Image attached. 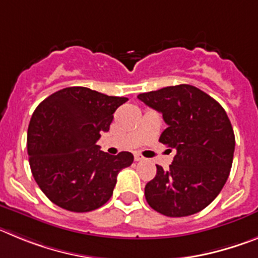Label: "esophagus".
Returning <instances> with one entry per match:
<instances>
[{
    "mask_svg": "<svg viewBox=\"0 0 258 258\" xmlns=\"http://www.w3.org/2000/svg\"><path fill=\"white\" fill-rule=\"evenodd\" d=\"M134 160H136V161H142V160H145V157H143L141 154H134Z\"/></svg>",
    "mask_w": 258,
    "mask_h": 258,
    "instance_id": "esophagus-1",
    "label": "esophagus"
}]
</instances>
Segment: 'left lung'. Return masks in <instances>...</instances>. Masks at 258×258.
Listing matches in <instances>:
<instances>
[{
  "label": "left lung",
  "instance_id": "1",
  "mask_svg": "<svg viewBox=\"0 0 258 258\" xmlns=\"http://www.w3.org/2000/svg\"><path fill=\"white\" fill-rule=\"evenodd\" d=\"M138 99L163 113L168 127L160 142L177 150L169 169L157 172L145 187L149 206L168 217H184L208 207L226 183L235 150L227 113L192 85L166 86Z\"/></svg>",
  "mask_w": 258,
  "mask_h": 258
}]
</instances>
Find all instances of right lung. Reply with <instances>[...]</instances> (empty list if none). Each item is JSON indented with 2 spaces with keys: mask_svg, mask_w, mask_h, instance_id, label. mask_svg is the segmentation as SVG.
Listing matches in <instances>:
<instances>
[{
  "mask_svg": "<svg viewBox=\"0 0 258 258\" xmlns=\"http://www.w3.org/2000/svg\"><path fill=\"white\" fill-rule=\"evenodd\" d=\"M126 101L71 86L38 104L27 136L29 165L38 187L54 204L83 213L112 197L118 172L132 165L134 157L127 151L106 154L97 141Z\"/></svg>",
  "mask_w": 258,
  "mask_h": 258,
  "instance_id": "right-lung-1",
  "label": "right lung"
}]
</instances>
